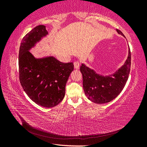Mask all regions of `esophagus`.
<instances>
[{
    "mask_svg": "<svg viewBox=\"0 0 147 147\" xmlns=\"http://www.w3.org/2000/svg\"><path fill=\"white\" fill-rule=\"evenodd\" d=\"M74 69H79V67H80V63H79L78 61H75V62H74Z\"/></svg>",
    "mask_w": 147,
    "mask_h": 147,
    "instance_id": "34e87169",
    "label": "esophagus"
}]
</instances>
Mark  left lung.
I'll use <instances>...</instances> for the list:
<instances>
[{
    "label": "left lung",
    "mask_w": 147,
    "mask_h": 147,
    "mask_svg": "<svg viewBox=\"0 0 147 147\" xmlns=\"http://www.w3.org/2000/svg\"><path fill=\"white\" fill-rule=\"evenodd\" d=\"M117 32L124 36L119 30L117 29ZM130 65V48L128 56L124 65L111 75H100L85 64H82L80 70L82 74L83 88L87 97L96 104H104L113 100L123 90L128 80Z\"/></svg>",
    "instance_id": "8db88e82"
}]
</instances>
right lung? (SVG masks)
Returning <instances> with one entry per match:
<instances>
[{"label": "right lung", "mask_w": 147, "mask_h": 147, "mask_svg": "<svg viewBox=\"0 0 147 147\" xmlns=\"http://www.w3.org/2000/svg\"><path fill=\"white\" fill-rule=\"evenodd\" d=\"M48 34L39 25L23 38L19 52V80L27 95L41 106L52 108L63 100L65 86L74 69L71 63H62L53 56L36 58L30 50Z\"/></svg>", "instance_id": "1"}]
</instances>
